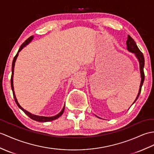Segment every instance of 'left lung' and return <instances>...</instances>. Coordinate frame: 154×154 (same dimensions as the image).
Segmentation results:
<instances>
[{"instance_id": "obj_1", "label": "left lung", "mask_w": 154, "mask_h": 154, "mask_svg": "<svg viewBox=\"0 0 154 154\" xmlns=\"http://www.w3.org/2000/svg\"><path fill=\"white\" fill-rule=\"evenodd\" d=\"M127 46V50L129 52L134 53L136 57H137V59L138 60L139 62V65H140V75H141V82H140V88H139V91H138V94L137 96V98L133 102V103L137 101V100L138 99L139 95L140 94L141 92V88H142V86L143 85V83H144V55H143L142 52L139 50L138 48V46L136 44L135 41L133 40V38H132L130 35H128V38H127V41L126 42ZM132 104V105H133Z\"/></svg>"}]
</instances>
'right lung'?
Returning <instances> with one entry per match:
<instances>
[{"instance_id": "obj_1", "label": "right lung", "mask_w": 154, "mask_h": 154, "mask_svg": "<svg viewBox=\"0 0 154 154\" xmlns=\"http://www.w3.org/2000/svg\"><path fill=\"white\" fill-rule=\"evenodd\" d=\"M33 38V36H31L29 38H28L27 40L25 41L21 45V46L20 47L18 51H17L16 55L15 56V57L14 58V60H13V62H12V75H11V79H10V81H11V88H12V92H13V96H14V100H15V102L16 103V104L17 105V106L19 107V108L23 111V112L26 114V115L27 116L29 117L31 119H32L33 120H35V121H39V122H48V121H53V120H55L56 119H58V117H60L62 115L63 113V111H64V109H65V106H63V108L62 109V110L61 111V112L58 113L57 114L56 116H52V117H44V116H36V115H34V114H32L30 112H27V111H26V109H24L22 107H21L20 104L18 102H17V99H16V95H15V92H14V85H13V76H14V66H15V62H16V60L17 59V56H18V54L19 52L22 50L25 46H26V45H27L29 42L32 41V39Z\"/></svg>"}]
</instances>
